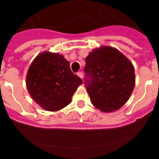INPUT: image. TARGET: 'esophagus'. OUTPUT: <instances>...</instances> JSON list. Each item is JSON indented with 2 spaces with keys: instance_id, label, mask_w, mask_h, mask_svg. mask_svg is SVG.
I'll return each instance as SVG.
<instances>
[{
  "instance_id": "obj_1",
  "label": "esophagus",
  "mask_w": 159,
  "mask_h": 159,
  "mask_svg": "<svg viewBox=\"0 0 159 159\" xmlns=\"http://www.w3.org/2000/svg\"><path fill=\"white\" fill-rule=\"evenodd\" d=\"M77 75H78V76L80 77V78H81V79H83V77H84V75H83V73L81 72H77Z\"/></svg>"
}]
</instances>
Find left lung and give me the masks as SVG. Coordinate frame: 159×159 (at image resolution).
Wrapping results in <instances>:
<instances>
[{
    "instance_id": "obj_1",
    "label": "left lung",
    "mask_w": 159,
    "mask_h": 159,
    "mask_svg": "<svg viewBox=\"0 0 159 159\" xmlns=\"http://www.w3.org/2000/svg\"><path fill=\"white\" fill-rule=\"evenodd\" d=\"M85 61V86L93 106L104 113L121 108L135 87L132 62L118 49L107 46L94 49Z\"/></svg>"
}]
</instances>
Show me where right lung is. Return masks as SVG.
I'll list each match as a JSON object with an SVG mask.
<instances>
[{
    "instance_id": "right-lung-1",
    "label": "right lung",
    "mask_w": 159,
    "mask_h": 159,
    "mask_svg": "<svg viewBox=\"0 0 159 159\" xmlns=\"http://www.w3.org/2000/svg\"><path fill=\"white\" fill-rule=\"evenodd\" d=\"M83 81L70 69L63 55L44 51L30 64L26 84L30 97L45 110L58 111L72 102Z\"/></svg>"
}]
</instances>
